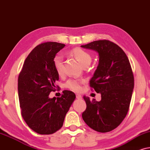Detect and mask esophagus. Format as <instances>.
I'll use <instances>...</instances> for the list:
<instances>
[{"label":"esophagus","instance_id":"34e87169","mask_svg":"<svg viewBox=\"0 0 150 150\" xmlns=\"http://www.w3.org/2000/svg\"><path fill=\"white\" fill-rule=\"evenodd\" d=\"M76 98L77 99H82V97H81V95H79V94H77V95H76Z\"/></svg>","mask_w":150,"mask_h":150}]
</instances>
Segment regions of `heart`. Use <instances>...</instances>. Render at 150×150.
Listing matches in <instances>:
<instances>
[{"mask_svg":"<svg viewBox=\"0 0 150 150\" xmlns=\"http://www.w3.org/2000/svg\"><path fill=\"white\" fill-rule=\"evenodd\" d=\"M70 53L78 61V62L82 66L85 67L86 65H89L91 62L92 57L88 52L83 50L81 48H74L70 51ZM53 64L56 72L58 75H62L64 71L63 66V57L61 55H55L53 59ZM83 81L79 79H69L65 83V87L71 91L75 92H78L81 88V83Z\"/></svg>","mask_w":150,"mask_h":150,"instance_id":"b5f03b06","label":"heart"}]
</instances>
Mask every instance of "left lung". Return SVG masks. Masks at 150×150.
I'll return each instance as SVG.
<instances>
[{
	"label": "left lung",
	"instance_id": "obj_1",
	"mask_svg": "<svg viewBox=\"0 0 150 150\" xmlns=\"http://www.w3.org/2000/svg\"><path fill=\"white\" fill-rule=\"evenodd\" d=\"M81 47L98 53L90 86L101 95L100 101L83 97L86 109L82 118L94 130L108 132L118 127L128 112L134 85L132 70L125 52L112 42L97 40Z\"/></svg>",
	"mask_w": 150,
	"mask_h": 150
}]
</instances>
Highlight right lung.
I'll return each instance as SVG.
<instances>
[{"mask_svg":"<svg viewBox=\"0 0 150 150\" xmlns=\"http://www.w3.org/2000/svg\"><path fill=\"white\" fill-rule=\"evenodd\" d=\"M65 45L47 42L31 51L19 74L18 91L22 117L40 134H51L62 127L65 116L75 99L73 92L64 91L60 97L49 98L57 87L59 75L53 59Z\"/></svg>","mask_w":150,"mask_h":150,"instance_id":"obj_1","label":"right lung"}]
</instances>
